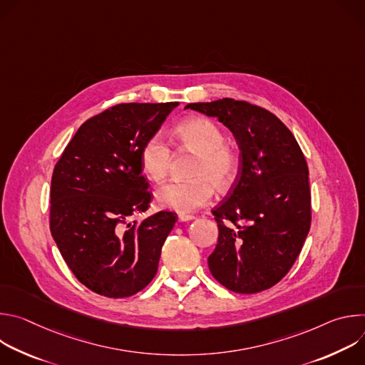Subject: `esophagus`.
Returning a JSON list of instances; mask_svg holds the SVG:
<instances>
[{
	"instance_id": "obj_1",
	"label": "esophagus",
	"mask_w": 365,
	"mask_h": 365,
	"mask_svg": "<svg viewBox=\"0 0 365 365\" xmlns=\"http://www.w3.org/2000/svg\"><path fill=\"white\" fill-rule=\"evenodd\" d=\"M196 217L195 215H187V214H180L179 217H178V221L179 222H186V221H192V220H195Z\"/></svg>"
}]
</instances>
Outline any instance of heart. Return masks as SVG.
Masks as SVG:
<instances>
[{"mask_svg":"<svg viewBox=\"0 0 365 365\" xmlns=\"http://www.w3.org/2000/svg\"><path fill=\"white\" fill-rule=\"evenodd\" d=\"M176 141L182 148L197 154L190 180H173L155 190V202L182 214L193 212L214 197L218 189H228L238 173V155L225 144V134L214 121L195 117L176 128ZM141 168L148 179L160 182L169 173L172 148L166 138L153 134L141 148Z\"/></svg>","mask_w":365,"mask_h":365,"instance_id":"obj_1","label":"heart"}]
</instances>
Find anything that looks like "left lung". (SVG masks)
<instances>
[{
	"label": "left lung",
	"instance_id": "obj_1",
	"mask_svg": "<svg viewBox=\"0 0 365 365\" xmlns=\"http://www.w3.org/2000/svg\"><path fill=\"white\" fill-rule=\"evenodd\" d=\"M185 108L217 117L237 138L240 170L212 214L218 242L207 257L215 280L235 293H258L292 269L307 237L309 169L292 131L270 111L222 98Z\"/></svg>",
	"mask_w": 365,
	"mask_h": 365
}]
</instances>
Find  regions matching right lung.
Here are the masks:
<instances>
[{
	"label": "right lung",
	"instance_id": "right-lung-1",
	"mask_svg": "<svg viewBox=\"0 0 365 365\" xmlns=\"http://www.w3.org/2000/svg\"><path fill=\"white\" fill-rule=\"evenodd\" d=\"M179 106L118 103L86 120L63 150L50 186V232L73 276L113 299L143 290L158 273L178 217L150 207L141 148Z\"/></svg>",
	"mask_w": 365,
	"mask_h": 365
}]
</instances>
